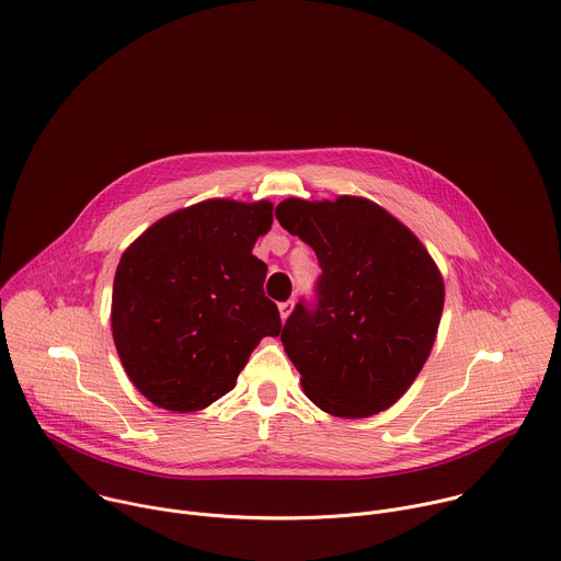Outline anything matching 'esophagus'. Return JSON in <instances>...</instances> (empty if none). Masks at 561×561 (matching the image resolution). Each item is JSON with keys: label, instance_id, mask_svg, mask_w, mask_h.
I'll use <instances>...</instances> for the list:
<instances>
[{"label": "esophagus", "instance_id": "1", "mask_svg": "<svg viewBox=\"0 0 561 561\" xmlns=\"http://www.w3.org/2000/svg\"><path fill=\"white\" fill-rule=\"evenodd\" d=\"M290 310H293V299H288V301H279V314H282V319H288Z\"/></svg>", "mask_w": 561, "mask_h": 561}]
</instances>
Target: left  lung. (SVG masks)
<instances>
[{"mask_svg":"<svg viewBox=\"0 0 561 561\" xmlns=\"http://www.w3.org/2000/svg\"><path fill=\"white\" fill-rule=\"evenodd\" d=\"M275 217L322 268L314 301L299 299L282 331L304 392L337 417L386 411L435 344L444 282L433 257L402 221L362 197H290Z\"/></svg>","mask_w":561,"mask_h":561,"instance_id":"1","label":"left lung"}]
</instances>
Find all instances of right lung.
<instances>
[{
	"label": "right lung",
	"mask_w": 561,
	"mask_h": 561,
	"mask_svg": "<svg viewBox=\"0 0 561 561\" xmlns=\"http://www.w3.org/2000/svg\"><path fill=\"white\" fill-rule=\"evenodd\" d=\"M273 204L208 199L154 221L126 249L113 282V340L135 388L191 413L234 388L282 319L253 255Z\"/></svg>",
	"instance_id": "obj_1"
}]
</instances>
